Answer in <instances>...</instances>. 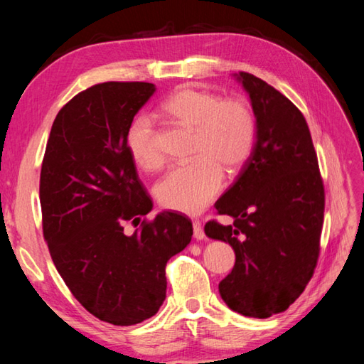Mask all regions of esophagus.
<instances>
[{"instance_id": "1", "label": "esophagus", "mask_w": 364, "mask_h": 364, "mask_svg": "<svg viewBox=\"0 0 364 364\" xmlns=\"http://www.w3.org/2000/svg\"><path fill=\"white\" fill-rule=\"evenodd\" d=\"M192 227H194V237L197 239V241H202V239L205 237V231H203L202 223H200L198 220H194Z\"/></svg>"}]
</instances>
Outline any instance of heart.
I'll use <instances>...</instances> for the list:
<instances>
[{"label": "heart", "instance_id": "1", "mask_svg": "<svg viewBox=\"0 0 364 364\" xmlns=\"http://www.w3.org/2000/svg\"><path fill=\"white\" fill-rule=\"evenodd\" d=\"M161 111L183 127L194 128L191 164L173 167L156 186L159 203L167 210L198 214L219 194L222 167L236 172L249 159L257 136V120L242 98H220L192 86L176 89ZM127 149L139 167L156 170L164 153L156 144L149 115L131 120L125 134Z\"/></svg>", "mask_w": 364, "mask_h": 364}]
</instances>
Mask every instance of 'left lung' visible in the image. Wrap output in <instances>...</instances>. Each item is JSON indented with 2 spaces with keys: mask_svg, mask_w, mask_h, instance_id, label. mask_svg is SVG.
Instances as JSON below:
<instances>
[{
  "mask_svg": "<svg viewBox=\"0 0 364 364\" xmlns=\"http://www.w3.org/2000/svg\"><path fill=\"white\" fill-rule=\"evenodd\" d=\"M237 80L249 92L257 142L225 194L215 202L208 237L236 253L219 292L231 310L266 319L288 310L311 280L321 250L326 191L310 128L291 100L252 73Z\"/></svg>",
  "mask_w": 364,
  "mask_h": 364,
  "instance_id": "left-lung-1",
  "label": "left lung"
}]
</instances>
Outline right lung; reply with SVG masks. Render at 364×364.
I'll return each mask as SVG.
<instances>
[{"instance_id": "obj_1", "label": "right lung", "mask_w": 364, "mask_h": 364, "mask_svg": "<svg viewBox=\"0 0 364 364\" xmlns=\"http://www.w3.org/2000/svg\"><path fill=\"white\" fill-rule=\"evenodd\" d=\"M150 82L109 81L80 92L53 122L41 170L45 242L75 299L100 321L134 326L166 299V264L191 242L180 213L144 219L153 208L125 134L149 102Z\"/></svg>"}]
</instances>
